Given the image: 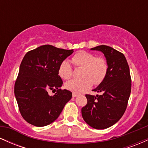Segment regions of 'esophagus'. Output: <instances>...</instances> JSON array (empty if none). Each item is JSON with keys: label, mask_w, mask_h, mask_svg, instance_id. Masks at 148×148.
Instances as JSON below:
<instances>
[{"label": "esophagus", "mask_w": 148, "mask_h": 148, "mask_svg": "<svg viewBox=\"0 0 148 148\" xmlns=\"http://www.w3.org/2000/svg\"><path fill=\"white\" fill-rule=\"evenodd\" d=\"M77 96H78V95L76 94V93H73V94H72L73 97H77Z\"/></svg>", "instance_id": "34e87169"}]
</instances>
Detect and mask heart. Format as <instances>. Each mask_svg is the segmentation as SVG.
Wrapping results in <instances>:
<instances>
[{
  "label": "heart",
  "mask_w": 148,
  "mask_h": 148,
  "mask_svg": "<svg viewBox=\"0 0 148 148\" xmlns=\"http://www.w3.org/2000/svg\"><path fill=\"white\" fill-rule=\"evenodd\" d=\"M72 62L78 67H84L82 79H72L67 81L64 86L68 90L80 94L91 87L93 83L101 84L108 72V64L103 58L97 57L91 53L81 51L72 57ZM72 69L70 62L64 60L58 68V74L62 79L67 80L72 76Z\"/></svg>",
  "instance_id": "b5f03b06"
}]
</instances>
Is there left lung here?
I'll use <instances>...</instances> for the list:
<instances>
[{"label": "left lung", "mask_w": 148, "mask_h": 148, "mask_svg": "<svg viewBox=\"0 0 148 148\" xmlns=\"http://www.w3.org/2000/svg\"><path fill=\"white\" fill-rule=\"evenodd\" d=\"M90 50L103 53L108 72L102 82L92 90L102 94L86 95L88 102L81 113L89 126L104 130L115 125L126 110L132 87L130 67L124 54L111 47L100 45Z\"/></svg>", "instance_id": "1"}]
</instances>
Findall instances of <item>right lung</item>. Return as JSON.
Wrapping results in <instances>:
<instances>
[{"label": "right lung", "instance_id": "obj_1", "mask_svg": "<svg viewBox=\"0 0 148 148\" xmlns=\"http://www.w3.org/2000/svg\"><path fill=\"white\" fill-rule=\"evenodd\" d=\"M74 50L46 45L28 51L20 64L14 95L20 113L27 123L36 127L50 125L58 118L72 93L61 90L59 66ZM49 89L56 91L50 96Z\"/></svg>", "mask_w": 148, "mask_h": 148}]
</instances>
